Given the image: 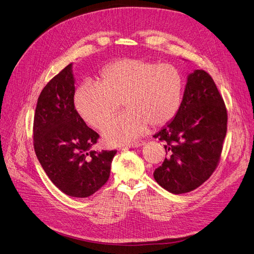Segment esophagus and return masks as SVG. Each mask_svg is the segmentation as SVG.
Listing matches in <instances>:
<instances>
[{
  "instance_id": "1",
  "label": "esophagus",
  "mask_w": 254,
  "mask_h": 254,
  "mask_svg": "<svg viewBox=\"0 0 254 254\" xmlns=\"http://www.w3.org/2000/svg\"><path fill=\"white\" fill-rule=\"evenodd\" d=\"M143 145H145V141L144 140H137V141H134V143H131L127 147H129V148H137V147H140V146H143Z\"/></svg>"
}]
</instances>
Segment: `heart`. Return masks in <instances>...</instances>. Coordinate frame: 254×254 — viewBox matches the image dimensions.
<instances>
[{
    "instance_id": "b5f03b06",
    "label": "heart",
    "mask_w": 254,
    "mask_h": 254,
    "mask_svg": "<svg viewBox=\"0 0 254 254\" xmlns=\"http://www.w3.org/2000/svg\"><path fill=\"white\" fill-rule=\"evenodd\" d=\"M185 90V78L172 64L124 58L101 70L97 83L80 85L74 96L77 114L87 125L102 129L123 104L126 113L105 126L107 144H131L149 125L160 128L175 119Z\"/></svg>"
}]
</instances>
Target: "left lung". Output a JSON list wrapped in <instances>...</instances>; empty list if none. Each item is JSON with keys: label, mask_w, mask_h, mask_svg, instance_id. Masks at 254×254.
<instances>
[{"label": "left lung", "mask_w": 254, "mask_h": 254, "mask_svg": "<svg viewBox=\"0 0 254 254\" xmlns=\"http://www.w3.org/2000/svg\"><path fill=\"white\" fill-rule=\"evenodd\" d=\"M226 131L224 100L210 75L196 69L188 77L177 116L154 135L167 155L153 173L157 184L173 194L203 185L219 165Z\"/></svg>", "instance_id": "obj_1"}]
</instances>
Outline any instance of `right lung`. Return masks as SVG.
<instances>
[{
	"label": "right lung",
	"mask_w": 254,
	"mask_h": 254,
	"mask_svg": "<svg viewBox=\"0 0 254 254\" xmlns=\"http://www.w3.org/2000/svg\"><path fill=\"white\" fill-rule=\"evenodd\" d=\"M74 83L69 64L42 90L34 114L33 146L55 187L70 197L86 198L107 182L117 150H90L100 136L77 114Z\"/></svg>",
	"instance_id": "1"
}]
</instances>
